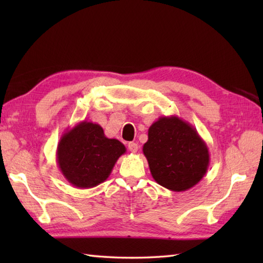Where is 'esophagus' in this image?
Segmentation results:
<instances>
[{
    "label": "esophagus",
    "mask_w": 263,
    "mask_h": 263,
    "mask_svg": "<svg viewBox=\"0 0 263 263\" xmlns=\"http://www.w3.org/2000/svg\"><path fill=\"white\" fill-rule=\"evenodd\" d=\"M127 148H128V150H130V152L132 153V154H136L137 152H138V144L137 143H135V142H130L127 144Z\"/></svg>",
    "instance_id": "1"
}]
</instances>
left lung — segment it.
<instances>
[{"instance_id":"8db88e82","label":"left lung","mask_w":263,"mask_h":263,"mask_svg":"<svg viewBox=\"0 0 263 263\" xmlns=\"http://www.w3.org/2000/svg\"><path fill=\"white\" fill-rule=\"evenodd\" d=\"M143 155L159 185L182 192L202 180L209 167V150L198 131L177 116H161L148 130Z\"/></svg>"}]
</instances>
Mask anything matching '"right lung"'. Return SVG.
I'll use <instances>...</instances> for the list:
<instances>
[{
  "label": "right lung",
  "mask_w": 263,
  "mask_h": 263,
  "mask_svg": "<svg viewBox=\"0 0 263 263\" xmlns=\"http://www.w3.org/2000/svg\"><path fill=\"white\" fill-rule=\"evenodd\" d=\"M126 148L105 136L103 127L79 122L63 133L58 144L57 161L64 178L79 189H90L105 182Z\"/></svg>",
  "instance_id": "add662e5"
}]
</instances>
